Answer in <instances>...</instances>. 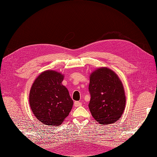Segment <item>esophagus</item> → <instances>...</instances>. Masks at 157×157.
I'll use <instances>...</instances> for the list:
<instances>
[{
  "mask_svg": "<svg viewBox=\"0 0 157 157\" xmlns=\"http://www.w3.org/2000/svg\"><path fill=\"white\" fill-rule=\"evenodd\" d=\"M74 104V105H75L76 107H79V106H81L82 105L81 102H80L79 101H75Z\"/></svg>",
  "mask_w": 157,
  "mask_h": 157,
  "instance_id": "obj_1",
  "label": "esophagus"
}]
</instances>
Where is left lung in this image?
Wrapping results in <instances>:
<instances>
[{"mask_svg":"<svg viewBox=\"0 0 157 157\" xmlns=\"http://www.w3.org/2000/svg\"><path fill=\"white\" fill-rule=\"evenodd\" d=\"M88 107L94 118L100 124L117 122L124 111L126 97L117 74L107 67L94 71L90 77Z\"/></svg>","mask_w":157,"mask_h":157,"instance_id":"8db88e82","label":"left lung"}]
</instances>
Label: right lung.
Masks as SVG:
<instances>
[{
	"instance_id": "1",
	"label": "right lung",
	"mask_w": 157,
	"mask_h": 157,
	"mask_svg": "<svg viewBox=\"0 0 157 157\" xmlns=\"http://www.w3.org/2000/svg\"><path fill=\"white\" fill-rule=\"evenodd\" d=\"M64 76L55 71H44L35 79L29 103L35 117L46 125H61L72 109L73 101L62 85Z\"/></svg>"
}]
</instances>
